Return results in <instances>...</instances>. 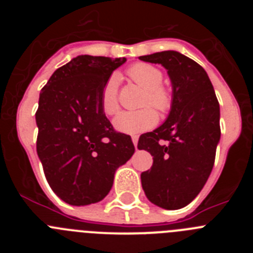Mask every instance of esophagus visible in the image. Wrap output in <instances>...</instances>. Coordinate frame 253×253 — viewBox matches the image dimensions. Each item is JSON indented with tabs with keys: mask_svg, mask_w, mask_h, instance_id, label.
Returning <instances> with one entry per match:
<instances>
[{
	"mask_svg": "<svg viewBox=\"0 0 253 253\" xmlns=\"http://www.w3.org/2000/svg\"><path fill=\"white\" fill-rule=\"evenodd\" d=\"M131 140H133L134 147H135V149H137V147H138V138L137 137H131Z\"/></svg>",
	"mask_w": 253,
	"mask_h": 253,
	"instance_id": "34e87169",
	"label": "esophagus"
}]
</instances>
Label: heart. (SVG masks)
<instances>
[{"instance_id": "1", "label": "heart", "mask_w": 253, "mask_h": 253, "mask_svg": "<svg viewBox=\"0 0 253 253\" xmlns=\"http://www.w3.org/2000/svg\"><path fill=\"white\" fill-rule=\"evenodd\" d=\"M128 76L140 87L144 88L142 105H151L156 110L165 113L171 106V93L161 82L163 75L160 69L147 63H137L128 69ZM118 84L119 77L111 76L101 91L100 105L106 115H114L119 110L118 99ZM158 118L152 107H143L137 111H123L114 119V126L118 131L124 134H139L153 128Z\"/></svg>"}]
</instances>
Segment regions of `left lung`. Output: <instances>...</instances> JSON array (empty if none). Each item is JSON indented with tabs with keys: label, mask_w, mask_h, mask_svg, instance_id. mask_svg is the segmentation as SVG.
Returning <instances> with one entry per match:
<instances>
[{
	"label": "left lung",
	"mask_w": 253,
	"mask_h": 253,
	"mask_svg": "<svg viewBox=\"0 0 253 253\" xmlns=\"http://www.w3.org/2000/svg\"><path fill=\"white\" fill-rule=\"evenodd\" d=\"M139 59L165 67L172 84L166 122L138 142V149L153 156L151 169L140 175L142 187L154 205L181 209L198 196L213 169L220 139L219 102L205 69L186 55L165 50Z\"/></svg>",
	"instance_id": "obj_1"
}]
</instances>
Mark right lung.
Returning <instances> with one entry per match:
<instances>
[{
	"instance_id": "add662e5",
	"label": "right lung",
	"mask_w": 253,
	"mask_h": 253,
	"mask_svg": "<svg viewBox=\"0 0 253 253\" xmlns=\"http://www.w3.org/2000/svg\"><path fill=\"white\" fill-rule=\"evenodd\" d=\"M125 62L78 55L42 88L37 152L49 186L67 204L101 202L116 169L135 151L129 135L114 130L100 105L105 84Z\"/></svg>"
}]
</instances>
